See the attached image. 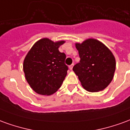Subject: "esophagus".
<instances>
[{
	"instance_id": "34e87169",
	"label": "esophagus",
	"mask_w": 130,
	"mask_h": 130,
	"mask_svg": "<svg viewBox=\"0 0 130 130\" xmlns=\"http://www.w3.org/2000/svg\"><path fill=\"white\" fill-rule=\"evenodd\" d=\"M73 67H74V64H72L71 65H70V67H69V68H70V70H72V68H73Z\"/></svg>"
}]
</instances>
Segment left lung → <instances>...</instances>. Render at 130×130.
Segmentation results:
<instances>
[{
  "label": "left lung",
  "mask_w": 130,
  "mask_h": 130,
  "mask_svg": "<svg viewBox=\"0 0 130 130\" xmlns=\"http://www.w3.org/2000/svg\"><path fill=\"white\" fill-rule=\"evenodd\" d=\"M80 62L73 67L81 84L88 92L105 89L111 82L116 70V59L111 50L100 41L89 38L75 43Z\"/></svg>",
  "instance_id": "obj_1"
}]
</instances>
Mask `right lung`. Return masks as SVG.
I'll use <instances>...</instances> for the list:
<instances>
[{"mask_svg": "<svg viewBox=\"0 0 130 130\" xmlns=\"http://www.w3.org/2000/svg\"><path fill=\"white\" fill-rule=\"evenodd\" d=\"M65 42L64 40L54 42L46 37L40 39L25 57V78L37 94L51 95L61 86L68 68L65 64L66 56L58 48Z\"/></svg>", "mask_w": 130, "mask_h": 130, "instance_id": "1", "label": "right lung"}]
</instances>
